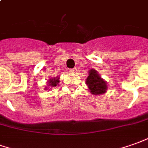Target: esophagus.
I'll return each mask as SVG.
<instances>
[{"label":"esophagus","mask_w":148,"mask_h":148,"mask_svg":"<svg viewBox=\"0 0 148 148\" xmlns=\"http://www.w3.org/2000/svg\"><path fill=\"white\" fill-rule=\"evenodd\" d=\"M70 72H72V73H76V72H77V68H72V69H70Z\"/></svg>","instance_id":"1"}]
</instances>
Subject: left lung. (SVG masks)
I'll return each instance as SVG.
<instances>
[{
  "mask_svg": "<svg viewBox=\"0 0 148 148\" xmlns=\"http://www.w3.org/2000/svg\"><path fill=\"white\" fill-rule=\"evenodd\" d=\"M88 75L86 79V84L92 94L100 95L105 93L108 88L107 84L100 76L98 72L94 69H91L88 72Z\"/></svg>",
  "mask_w": 148,
  "mask_h": 148,
  "instance_id": "obj_1",
  "label": "left lung"
}]
</instances>
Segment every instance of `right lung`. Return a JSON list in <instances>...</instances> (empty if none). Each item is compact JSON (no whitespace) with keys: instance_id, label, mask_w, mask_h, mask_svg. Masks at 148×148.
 I'll return each mask as SVG.
<instances>
[{"instance_id":"obj_1","label":"right lung","mask_w":148,"mask_h":148,"mask_svg":"<svg viewBox=\"0 0 148 148\" xmlns=\"http://www.w3.org/2000/svg\"><path fill=\"white\" fill-rule=\"evenodd\" d=\"M60 83V77H56V78H51L50 80H48V83L47 84V85L48 86V87H56L57 86V84ZM47 88V87H46ZM46 89H47V88H46Z\"/></svg>"}]
</instances>
